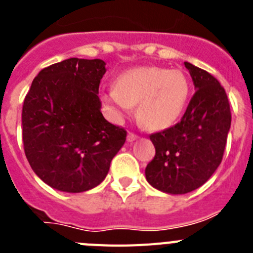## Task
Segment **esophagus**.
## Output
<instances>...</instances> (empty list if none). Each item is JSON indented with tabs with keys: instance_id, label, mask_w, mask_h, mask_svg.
Masks as SVG:
<instances>
[{
	"instance_id": "1",
	"label": "esophagus",
	"mask_w": 253,
	"mask_h": 253,
	"mask_svg": "<svg viewBox=\"0 0 253 253\" xmlns=\"http://www.w3.org/2000/svg\"><path fill=\"white\" fill-rule=\"evenodd\" d=\"M138 139V135L134 133H129L128 134V142H134V140Z\"/></svg>"
}]
</instances>
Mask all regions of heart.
<instances>
[{"label":"heart","instance_id":"1","mask_svg":"<svg viewBox=\"0 0 253 253\" xmlns=\"http://www.w3.org/2000/svg\"><path fill=\"white\" fill-rule=\"evenodd\" d=\"M190 97V82L178 69L137 67L116 78V86L104 99L116 118L130 115L138 104V114L149 128L162 130L175 124L184 113Z\"/></svg>","mask_w":253,"mask_h":253}]
</instances>
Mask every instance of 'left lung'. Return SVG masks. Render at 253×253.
<instances>
[{
	"label": "left lung",
	"mask_w": 253,
	"mask_h": 253,
	"mask_svg": "<svg viewBox=\"0 0 253 253\" xmlns=\"http://www.w3.org/2000/svg\"><path fill=\"white\" fill-rule=\"evenodd\" d=\"M196 91L180 122L149 135L156 154L147 165L149 184L167 194H186L204 185L222 162L231 128L225 90L214 76L185 62Z\"/></svg>",
	"instance_id": "1"
}]
</instances>
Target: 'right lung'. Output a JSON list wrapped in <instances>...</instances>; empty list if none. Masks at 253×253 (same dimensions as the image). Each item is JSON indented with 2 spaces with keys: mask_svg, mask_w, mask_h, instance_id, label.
Masks as SVG:
<instances>
[{
  "mask_svg": "<svg viewBox=\"0 0 253 253\" xmlns=\"http://www.w3.org/2000/svg\"><path fill=\"white\" fill-rule=\"evenodd\" d=\"M101 59L69 58L42 69L22 106V142L31 169L53 189L82 193L100 185L126 139L101 113Z\"/></svg>",
  "mask_w": 253,
  "mask_h": 253,
  "instance_id": "right-lung-1",
  "label": "right lung"
}]
</instances>
